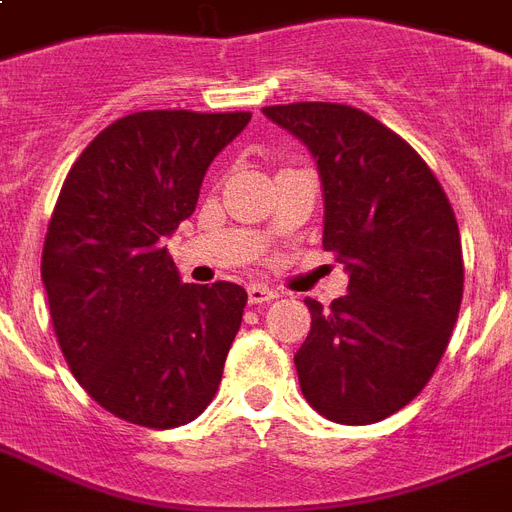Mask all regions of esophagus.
I'll return each instance as SVG.
<instances>
[{
  "mask_svg": "<svg viewBox=\"0 0 512 512\" xmlns=\"http://www.w3.org/2000/svg\"><path fill=\"white\" fill-rule=\"evenodd\" d=\"M247 295L249 303H255V306H260V303H271L273 298H279V292L271 290V287H265V284H249Z\"/></svg>",
  "mask_w": 512,
  "mask_h": 512,
  "instance_id": "obj_1",
  "label": "esophagus"
}]
</instances>
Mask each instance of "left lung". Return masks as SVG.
Segmentation results:
<instances>
[{
    "instance_id": "8db88e82",
    "label": "left lung",
    "mask_w": 512,
    "mask_h": 512,
    "mask_svg": "<svg viewBox=\"0 0 512 512\" xmlns=\"http://www.w3.org/2000/svg\"><path fill=\"white\" fill-rule=\"evenodd\" d=\"M263 112L317 158L322 247L349 271V295L330 308L306 300L300 389L325 419L376 424L419 395L451 341L464 290L454 209L419 152L368 112L330 101Z\"/></svg>"
}]
</instances>
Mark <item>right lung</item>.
<instances>
[{
	"label": "right lung",
	"instance_id": "right-lung-1",
	"mask_svg": "<svg viewBox=\"0 0 512 512\" xmlns=\"http://www.w3.org/2000/svg\"><path fill=\"white\" fill-rule=\"evenodd\" d=\"M249 117L134 112L104 128L66 174L42 282L66 365L117 419L182 427L217 395L247 292L182 284L163 236L195 212L209 163Z\"/></svg>",
	"mask_w": 512,
	"mask_h": 512
}]
</instances>
